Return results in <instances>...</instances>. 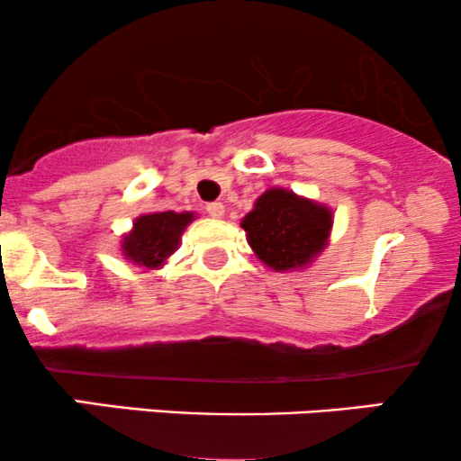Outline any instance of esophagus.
I'll return each instance as SVG.
<instances>
[{
  "label": "esophagus",
  "instance_id": "34e87169",
  "mask_svg": "<svg viewBox=\"0 0 461 461\" xmlns=\"http://www.w3.org/2000/svg\"><path fill=\"white\" fill-rule=\"evenodd\" d=\"M207 213L211 215V218H224L226 207L221 203H209L207 204Z\"/></svg>",
  "mask_w": 461,
  "mask_h": 461
}]
</instances>
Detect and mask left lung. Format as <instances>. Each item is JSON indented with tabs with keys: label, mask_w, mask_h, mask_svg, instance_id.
Instances as JSON below:
<instances>
[{
	"label": "left lung",
	"mask_w": 461,
	"mask_h": 461,
	"mask_svg": "<svg viewBox=\"0 0 461 461\" xmlns=\"http://www.w3.org/2000/svg\"><path fill=\"white\" fill-rule=\"evenodd\" d=\"M241 229L258 261L274 272H294L326 250L332 211L289 189L272 187L257 198Z\"/></svg>",
	"instance_id": "8db88e82"
}]
</instances>
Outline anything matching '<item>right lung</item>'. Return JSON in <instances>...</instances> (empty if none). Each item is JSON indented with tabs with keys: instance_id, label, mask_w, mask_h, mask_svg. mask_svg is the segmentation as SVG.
<instances>
[{
	"instance_id": "1",
	"label": "right lung",
	"mask_w": 461,
	"mask_h": 461,
	"mask_svg": "<svg viewBox=\"0 0 461 461\" xmlns=\"http://www.w3.org/2000/svg\"><path fill=\"white\" fill-rule=\"evenodd\" d=\"M194 213L183 211H161V213L140 215L133 229L122 237L121 250L127 261L142 269H157L175 254L183 230L187 229Z\"/></svg>"
}]
</instances>
